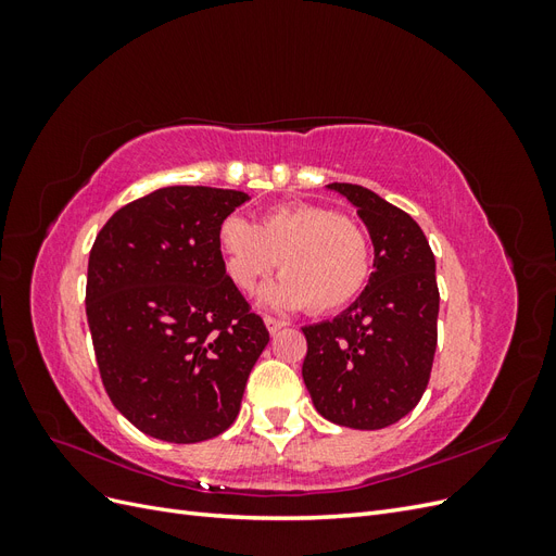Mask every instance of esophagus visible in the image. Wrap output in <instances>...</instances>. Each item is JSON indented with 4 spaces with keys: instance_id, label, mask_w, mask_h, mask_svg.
<instances>
[{
    "instance_id": "obj_1",
    "label": "esophagus",
    "mask_w": 556,
    "mask_h": 556,
    "mask_svg": "<svg viewBox=\"0 0 556 556\" xmlns=\"http://www.w3.org/2000/svg\"><path fill=\"white\" fill-rule=\"evenodd\" d=\"M264 325H266L268 333H278V331H280L285 325H288V323H285V319H278V317L266 315V317H264Z\"/></svg>"
}]
</instances>
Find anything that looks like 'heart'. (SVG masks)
<instances>
[{
  "label": "heart",
  "mask_w": 556,
  "mask_h": 556,
  "mask_svg": "<svg viewBox=\"0 0 556 556\" xmlns=\"http://www.w3.org/2000/svg\"><path fill=\"white\" fill-rule=\"evenodd\" d=\"M229 280L252 292L276 266L282 278L264 292L274 308L333 313L355 299L371 274V248L359 225L315 204L276 206L252 225L229 215L217 229Z\"/></svg>",
  "instance_id": "b5f03b06"
}]
</instances>
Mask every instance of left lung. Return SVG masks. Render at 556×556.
Returning <instances> with one entry per match:
<instances>
[{
	"instance_id": "8db88e82",
	"label": "left lung",
	"mask_w": 556,
	"mask_h": 556,
	"mask_svg": "<svg viewBox=\"0 0 556 556\" xmlns=\"http://www.w3.org/2000/svg\"><path fill=\"white\" fill-rule=\"evenodd\" d=\"M374 241V274L341 315L308 325L306 390L333 425L374 431L406 417L422 399L433 364L439 285L425 231L376 192L331 182Z\"/></svg>"
}]
</instances>
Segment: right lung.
I'll list each match as a JSON object with an SVG mask.
<instances>
[{
  "mask_svg": "<svg viewBox=\"0 0 556 556\" xmlns=\"http://www.w3.org/2000/svg\"><path fill=\"white\" fill-rule=\"evenodd\" d=\"M250 197L174 185L111 215L88 262L86 313L113 406L166 443L227 431L268 343L225 271L217 229Z\"/></svg>",
  "mask_w": 556,
  "mask_h": 556,
  "instance_id": "right-lung-1",
  "label": "right lung"
}]
</instances>
